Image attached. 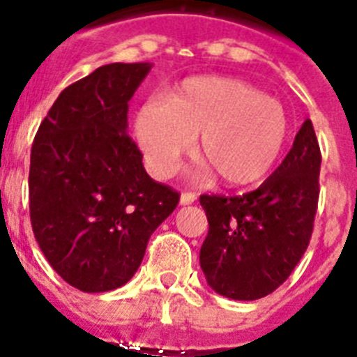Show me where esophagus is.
Instances as JSON below:
<instances>
[{"instance_id": "obj_1", "label": "esophagus", "mask_w": 357, "mask_h": 357, "mask_svg": "<svg viewBox=\"0 0 357 357\" xmlns=\"http://www.w3.org/2000/svg\"><path fill=\"white\" fill-rule=\"evenodd\" d=\"M196 202V194L194 192H183L179 196V204L181 205H190Z\"/></svg>"}]
</instances>
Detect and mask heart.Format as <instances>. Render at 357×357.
I'll list each match as a JSON object with an SVG mask.
<instances>
[{"label": "heart", "mask_w": 357, "mask_h": 357, "mask_svg": "<svg viewBox=\"0 0 357 357\" xmlns=\"http://www.w3.org/2000/svg\"><path fill=\"white\" fill-rule=\"evenodd\" d=\"M199 135L202 172L227 185H249L273 169L288 135L282 104L251 84L225 77L190 78L170 102L149 98L135 117V137L150 170L169 178Z\"/></svg>", "instance_id": "obj_1"}]
</instances>
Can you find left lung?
<instances>
[{
  "mask_svg": "<svg viewBox=\"0 0 357 357\" xmlns=\"http://www.w3.org/2000/svg\"><path fill=\"white\" fill-rule=\"evenodd\" d=\"M319 170V143L306 119L279 169L257 190L199 196L208 220L199 266L216 294L257 301L288 279L312 238Z\"/></svg>",
  "mask_w": 357,
  "mask_h": 357,
  "instance_id": "left-lung-1",
  "label": "left lung"
}]
</instances>
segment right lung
<instances>
[{"label":"right lung","instance_id":"right-lung-1","mask_svg":"<svg viewBox=\"0 0 357 357\" xmlns=\"http://www.w3.org/2000/svg\"><path fill=\"white\" fill-rule=\"evenodd\" d=\"M152 63H108L58 95L29 170L34 238L73 288H121L179 194L150 178L128 133V102Z\"/></svg>","mask_w":357,"mask_h":357}]
</instances>
